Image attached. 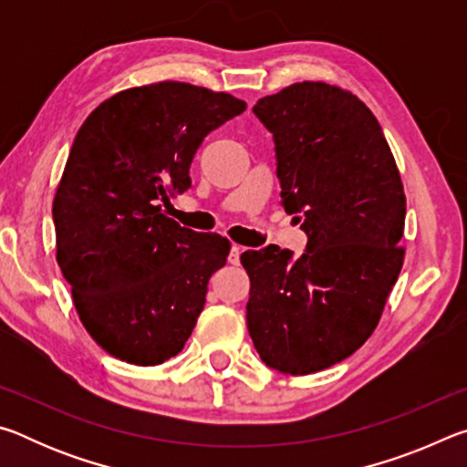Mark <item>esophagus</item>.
Here are the masks:
<instances>
[{"label": "esophagus", "mask_w": 467, "mask_h": 467, "mask_svg": "<svg viewBox=\"0 0 467 467\" xmlns=\"http://www.w3.org/2000/svg\"><path fill=\"white\" fill-rule=\"evenodd\" d=\"M244 251V247H241V244H233L231 247V255H228V264L233 265H239L241 264V253Z\"/></svg>", "instance_id": "34e87169"}]
</instances>
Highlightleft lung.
I'll use <instances>...</instances> for the list:
<instances>
[{"label":"left lung","mask_w":467,"mask_h":467,"mask_svg":"<svg viewBox=\"0 0 467 467\" xmlns=\"http://www.w3.org/2000/svg\"><path fill=\"white\" fill-rule=\"evenodd\" d=\"M274 133L282 203L306 251H244L247 327L267 367L311 375L367 342L404 265L406 195L391 148L350 90L296 82L253 107Z\"/></svg>","instance_id":"obj_1"}]
</instances>
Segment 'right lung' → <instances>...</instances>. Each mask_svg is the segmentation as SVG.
Returning a JSON list of instances; mask_svg holds the SVG:
<instances>
[{
    "label": "right lung",
    "instance_id": "1",
    "mask_svg": "<svg viewBox=\"0 0 467 467\" xmlns=\"http://www.w3.org/2000/svg\"><path fill=\"white\" fill-rule=\"evenodd\" d=\"M244 109L167 80L113 94L78 131L53 200L55 247L78 317L110 357L162 365L192 336L231 241L179 226L161 202L192 187L195 150Z\"/></svg>",
    "mask_w": 467,
    "mask_h": 467
}]
</instances>
